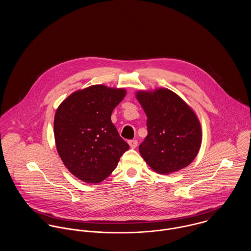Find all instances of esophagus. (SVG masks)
I'll return each mask as SVG.
<instances>
[{
	"label": "esophagus",
	"instance_id": "1",
	"mask_svg": "<svg viewBox=\"0 0 251 251\" xmlns=\"http://www.w3.org/2000/svg\"><path fill=\"white\" fill-rule=\"evenodd\" d=\"M128 145H129L130 148L135 149V148L137 147V141H136V140H129V141H128Z\"/></svg>",
	"mask_w": 251,
	"mask_h": 251
}]
</instances>
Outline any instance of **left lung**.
I'll return each instance as SVG.
<instances>
[{
    "mask_svg": "<svg viewBox=\"0 0 251 251\" xmlns=\"http://www.w3.org/2000/svg\"><path fill=\"white\" fill-rule=\"evenodd\" d=\"M147 115L148 135L139 146L146 163L168 175L189 165L202 143V128L193 109L166 88L135 93Z\"/></svg>",
    "mask_w": 251,
    "mask_h": 251,
    "instance_id": "left-lung-1",
    "label": "left lung"
}]
</instances>
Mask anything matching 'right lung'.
<instances>
[{
	"instance_id": "obj_1",
	"label": "right lung",
	"mask_w": 251,
	"mask_h": 251,
	"mask_svg": "<svg viewBox=\"0 0 251 251\" xmlns=\"http://www.w3.org/2000/svg\"><path fill=\"white\" fill-rule=\"evenodd\" d=\"M126 95L124 88L93 85L75 91L57 108V151L77 179L89 183L102 181L129 149L111 121L113 110Z\"/></svg>"
}]
</instances>
